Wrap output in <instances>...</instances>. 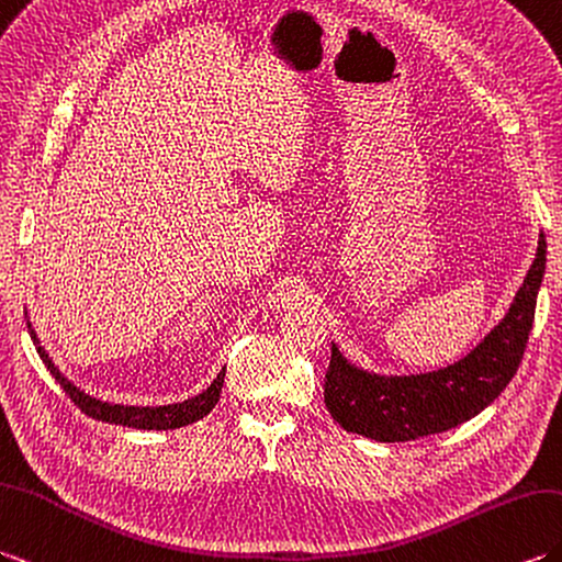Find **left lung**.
<instances>
[{"instance_id": "1", "label": "left lung", "mask_w": 562, "mask_h": 562, "mask_svg": "<svg viewBox=\"0 0 562 562\" xmlns=\"http://www.w3.org/2000/svg\"><path fill=\"white\" fill-rule=\"evenodd\" d=\"M546 272V237L515 294L510 311L464 359L416 375H381L349 363L333 345L325 373V407L349 434L404 442L442 434L484 412L513 381L537 311Z\"/></svg>"}]
</instances>
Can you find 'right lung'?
<instances>
[{
  "label": "right lung",
  "mask_w": 562,
  "mask_h": 562,
  "mask_svg": "<svg viewBox=\"0 0 562 562\" xmlns=\"http://www.w3.org/2000/svg\"><path fill=\"white\" fill-rule=\"evenodd\" d=\"M29 333H31V340L37 349V355H41L52 378H55V381L64 387V393L71 397V402L78 409L86 412L88 416H93V419H98V422H104V424L143 428V430H169V428L189 426L193 422L203 419V416L215 407L220 400V393H222V383H225V369H222L215 381L207 385L201 395H195L184 402H177V404H162V407H132V404L102 402L98 397H90L88 393H83L81 387H76L69 378L64 375L55 367V363H52L45 347H41V340H37V335H35L31 323H29Z\"/></svg>",
  "instance_id": "obj_1"
}]
</instances>
